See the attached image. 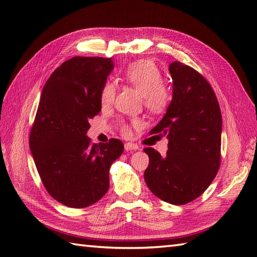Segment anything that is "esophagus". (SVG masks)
<instances>
[{
	"label": "esophagus",
	"mask_w": 257,
	"mask_h": 257,
	"mask_svg": "<svg viewBox=\"0 0 257 257\" xmlns=\"http://www.w3.org/2000/svg\"><path fill=\"white\" fill-rule=\"evenodd\" d=\"M124 150L130 151V150H139V146L135 145L133 143H127L124 144Z\"/></svg>",
	"instance_id": "esophagus-1"
}]
</instances>
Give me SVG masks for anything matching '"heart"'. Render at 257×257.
<instances>
[{
	"label": "heart",
	"mask_w": 257,
	"mask_h": 257,
	"mask_svg": "<svg viewBox=\"0 0 257 257\" xmlns=\"http://www.w3.org/2000/svg\"><path fill=\"white\" fill-rule=\"evenodd\" d=\"M122 79L140 92L149 110L159 112L166 108L170 95L167 87L162 84V74L155 63L139 61L130 64L123 70ZM114 96L116 86L111 81H106L100 89V103L102 106L110 105ZM122 132H128L127 125H122Z\"/></svg>",
	"instance_id": "b5f03b06"
}]
</instances>
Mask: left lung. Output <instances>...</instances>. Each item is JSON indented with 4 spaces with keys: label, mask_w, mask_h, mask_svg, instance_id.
I'll use <instances>...</instances> for the list:
<instances>
[{
    "label": "left lung",
    "mask_w": 257,
    "mask_h": 257,
    "mask_svg": "<svg viewBox=\"0 0 257 257\" xmlns=\"http://www.w3.org/2000/svg\"><path fill=\"white\" fill-rule=\"evenodd\" d=\"M172 99L161 121L150 134L167 136L165 157L146 148L149 166L145 181L162 201L183 205L204 192L215 178L221 160L222 116L206 79L180 62L169 65Z\"/></svg>",
    "instance_id": "8db88e82"
}]
</instances>
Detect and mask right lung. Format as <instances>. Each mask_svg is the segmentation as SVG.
<instances>
[{
  "label": "right lung",
  "mask_w": 257,
  "mask_h": 257,
  "mask_svg": "<svg viewBox=\"0 0 257 257\" xmlns=\"http://www.w3.org/2000/svg\"><path fill=\"white\" fill-rule=\"evenodd\" d=\"M113 69L111 58L73 57L54 70L42 90L30 148L47 192L62 204L86 207L109 189L118 139L90 144L89 119L101 110L99 94Z\"/></svg>",
  "instance_id": "right-lung-1"
}]
</instances>
